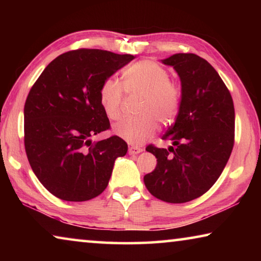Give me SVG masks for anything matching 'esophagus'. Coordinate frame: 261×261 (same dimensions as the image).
<instances>
[{"label": "esophagus", "instance_id": "obj_1", "mask_svg": "<svg viewBox=\"0 0 261 261\" xmlns=\"http://www.w3.org/2000/svg\"><path fill=\"white\" fill-rule=\"evenodd\" d=\"M127 152H129L130 155H135V154H139V153L143 152V148L137 147V146H130L129 151H127Z\"/></svg>", "mask_w": 261, "mask_h": 261}]
</instances>
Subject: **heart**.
I'll use <instances>...</instances> for the list:
<instances>
[{"label":"heart","instance_id":"b5f03b06","mask_svg":"<svg viewBox=\"0 0 261 261\" xmlns=\"http://www.w3.org/2000/svg\"><path fill=\"white\" fill-rule=\"evenodd\" d=\"M123 86L129 95H139L140 117L123 120L113 126L115 136L130 144H141L158 130V120L169 124L177 115L182 92L177 83L169 79L167 70L152 61H141L123 72ZM100 105L109 120L122 115L123 90L116 81L109 78L100 87Z\"/></svg>","mask_w":261,"mask_h":261}]
</instances>
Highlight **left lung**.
I'll return each instance as SVG.
<instances>
[{"label":"left lung","mask_w":261,"mask_h":261,"mask_svg":"<svg viewBox=\"0 0 261 261\" xmlns=\"http://www.w3.org/2000/svg\"><path fill=\"white\" fill-rule=\"evenodd\" d=\"M161 62L177 72L182 98L174 125L162 137L173 146L146 148L158 163L144 183L158 199L180 204L208 191L223 171L233 146L235 109L230 92L206 60L178 53Z\"/></svg>","instance_id":"left-lung-1"}]
</instances>
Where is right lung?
Masks as SVG:
<instances>
[{
  "label": "right lung",
  "instance_id": "1",
  "mask_svg": "<svg viewBox=\"0 0 261 261\" xmlns=\"http://www.w3.org/2000/svg\"><path fill=\"white\" fill-rule=\"evenodd\" d=\"M135 59L77 49L51 61L31 88L24 107L25 151L33 173L55 197L86 201L102 193L115 160L127 144L117 136L92 143L109 129L100 105L105 81Z\"/></svg>",
  "mask_w": 261,
  "mask_h": 261
}]
</instances>
